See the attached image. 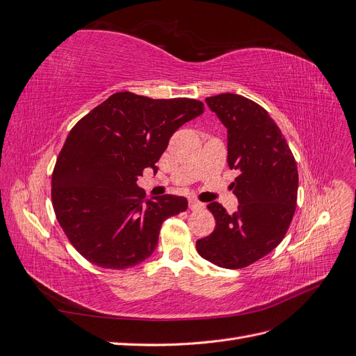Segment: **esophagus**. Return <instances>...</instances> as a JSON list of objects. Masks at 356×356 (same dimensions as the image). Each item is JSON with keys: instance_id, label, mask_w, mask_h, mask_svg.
Here are the masks:
<instances>
[{"instance_id": "1", "label": "esophagus", "mask_w": 356, "mask_h": 356, "mask_svg": "<svg viewBox=\"0 0 356 356\" xmlns=\"http://www.w3.org/2000/svg\"><path fill=\"white\" fill-rule=\"evenodd\" d=\"M188 207H190V209H191V211H199V209L204 208V204H203V203H200V202H197V200H195V199H190V202H188Z\"/></svg>"}]
</instances>
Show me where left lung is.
<instances>
[{"mask_svg": "<svg viewBox=\"0 0 356 356\" xmlns=\"http://www.w3.org/2000/svg\"><path fill=\"white\" fill-rule=\"evenodd\" d=\"M207 104L227 129V163L239 170L232 184L239 207L230 215L218 202L209 203L215 229L196 248L215 266L242 268L284 239L297 203V163L263 106L234 93L211 96Z\"/></svg>", "mask_w": 356, "mask_h": 356, "instance_id": "8db88e82", "label": "left lung"}]
</instances>
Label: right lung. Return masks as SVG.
Instances as JSON below:
<instances>
[{
    "label": "right lung",
    "instance_id": "add662e5",
    "mask_svg": "<svg viewBox=\"0 0 356 356\" xmlns=\"http://www.w3.org/2000/svg\"><path fill=\"white\" fill-rule=\"evenodd\" d=\"M203 108L196 99L118 92L71 129L53 170L51 202L86 260L118 270L154 252L161 224L188 203L172 195L144 200L136 179L147 168L156 174L170 136Z\"/></svg>",
    "mask_w": 356,
    "mask_h": 356
}]
</instances>
